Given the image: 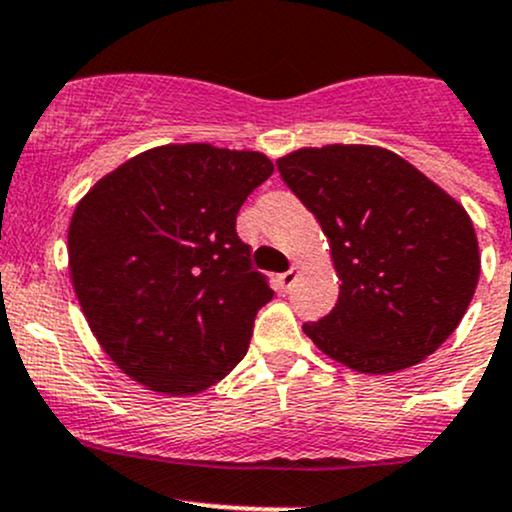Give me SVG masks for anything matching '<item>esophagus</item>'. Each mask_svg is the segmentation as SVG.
Segmentation results:
<instances>
[{
  "label": "esophagus",
  "instance_id": "obj_1",
  "mask_svg": "<svg viewBox=\"0 0 512 512\" xmlns=\"http://www.w3.org/2000/svg\"><path fill=\"white\" fill-rule=\"evenodd\" d=\"M296 274H299V267H291L289 272L279 274V277H277V289L279 291H289L291 286H294V282H296Z\"/></svg>",
  "mask_w": 512,
  "mask_h": 512
}]
</instances>
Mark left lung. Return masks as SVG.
<instances>
[{
	"label": "left lung",
	"mask_w": 512,
	"mask_h": 512,
	"mask_svg": "<svg viewBox=\"0 0 512 512\" xmlns=\"http://www.w3.org/2000/svg\"><path fill=\"white\" fill-rule=\"evenodd\" d=\"M277 170L328 235L342 282L333 311L303 323V333L364 374L401 372L432 355L479 284L464 206L372 145L303 148L279 157Z\"/></svg>",
	"instance_id": "1"
}]
</instances>
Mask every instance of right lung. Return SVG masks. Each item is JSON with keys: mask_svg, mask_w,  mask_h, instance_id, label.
Instances as JSON below:
<instances>
[{"mask_svg": "<svg viewBox=\"0 0 512 512\" xmlns=\"http://www.w3.org/2000/svg\"><path fill=\"white\" fill-rule=\"evenodd\" d=\"M274 172L269 157L162 145L99 179L67 233L70 277L104 352L131 379L199 393L245 357L274 291L235 218Z\"/></svg>", "mask_w": 512, "mask_h": 512, "instance_id": "add662e5", "label": "right lung"}]
</instances>
